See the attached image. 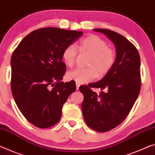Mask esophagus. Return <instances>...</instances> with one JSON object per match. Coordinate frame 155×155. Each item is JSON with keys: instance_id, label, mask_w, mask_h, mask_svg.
I'll return each instance as SVG.
<instances>
[{"instance_id": "obj_1", "label": "esophagus", "mask_w": 155, "mask_h": 155, "mask_svg": "<svg viewBox=\"0 0 155 155\" xmlns=\"http://www.w3.org/2000/svg\"><path fill=\"white\" fill-rule=\"evenodd\" d=\"M76 86H77V90H78V88H79L80 84H79V83H76Z\"/></svg>"}]
</instances>
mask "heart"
<instances>
[{"label":"heart","mask_w":155,"mask_h":155,"mask_svg":"<svg viewBox=\"0 0 155 155\" xmlns=\"http://www.w3.org/2000/svg\"><path fill=\"white\" fill-rule=\"evenodd\" d=\"M78 51L81 54H89L85 64L87 68H78L69 71L67 73L69 80L75 81L78 83H89L97 77H104L114 67L116 61L115 51L99 36L90 35L82 39L78 43ZM77 55V47L70 44L63 49L62 59L68 67H72Z\"/></svg>","instance_id":"1"}]
</instances>
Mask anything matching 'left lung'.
Wrapping results in <instances>:
<instances>
[{
    "instance_id": "obj_1",
    "label": "left lung",
    "mask_w": 155,
    "mask_h": 155,
    "mask_svg": "<svg viewBox=\"0 0 155 155\" xmlns=\"http://www.w3.org/2000/svg\"><path fill=\"white\" fill-rule=\"evenodd\" d=\"M104 33L116 47L114 67L99 81L80 86L83 94L82 112L90 128L107 132L126 119L138 97L141 89V70L139 51L124 36L109 29H95ZM91 88H100L99 95Z\"/></svg>"
}]
</instances>
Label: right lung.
Wrapping results in <instances>:
<instances>
[{
	"instance_id": "obj_1",
	"label": "right lung",
	"mask_w": 155,
	"mask_h": 155,
	"mask_svg": "<svg viewBox=\"0 0 155 155\" xmlns=\"http://www.w3.org/2000/svg\"><path fill=\"white\" fill-rule=\"evenodd\" d=\"M82 31L56 28L38 29L27 35L11 58V89L23 116L39 128L59 121L63 104L76 90L75 81L63 83V49Z\"/></svg>"
}]
</instances>
